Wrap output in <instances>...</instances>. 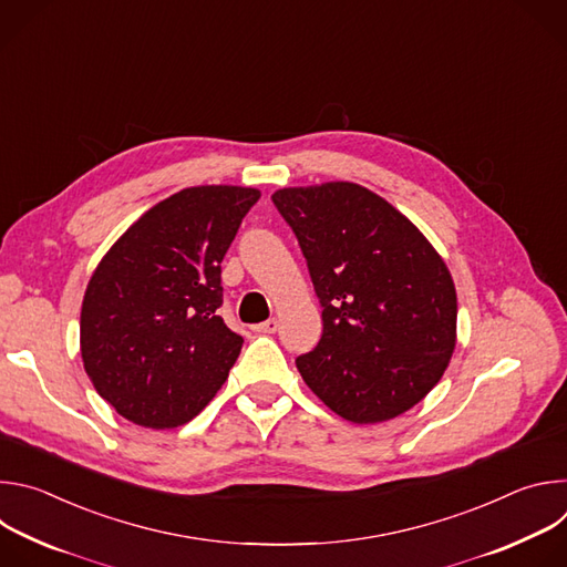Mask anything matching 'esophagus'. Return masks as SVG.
I'll return each instance as SVG.
<instances>
[{
    "instance_id": "1",
    "label": "esophagus",
    "mask_w": 567,
    "mask_h": 567,
    "mask_svg": "<svg viewBox=\"0 0 567 567\" xmlns=\"http://www.w3.org/2000/svg\"><path fill=\"white\" fill-rule=\"evenodd\" d=\"M278 320L276 318H269V320H265V322H260V326H256L254 328V332H258V334H276L278 332Z\"/></svg>"
}]
</instances>
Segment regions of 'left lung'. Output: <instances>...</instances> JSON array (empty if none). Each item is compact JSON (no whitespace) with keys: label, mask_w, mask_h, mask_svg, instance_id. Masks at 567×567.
Instances as JSON below:
<instances>
[{"label":"left lung","mask_w":567,"mask_h":567,"mask_svg":"<svg viewBox=\"0 0 567 567\" xmlns=\"http://www.w3.org/2000/svg\"><path fill=\"white\" fill-rule=\"evenodd\" d=\"M271 199L322 305V337L296 359L302 381L354 424L411 411L442 379L457 341L446 262L406 215L359 184L280 188Z\"/></svg>","instance_id":"1"}]
</instances>
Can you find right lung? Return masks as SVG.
Returning a JSON list of instances; mask_svg holds the SVG:
<instances>
[{"label":"right lung","mask_w":567,"mask_h":567,"mask_svg":"<svg viewBox=\"0 0 567 567\" xmlns=\"http://www.w3.org/2000/svg\"><path fill=\"white\" fill-rule=\"evenodd\" d=\"M258 199V188H184L145 210L94 269L80 354L121 417L177 429L224 385L245 339L217 313L219 265Z\"/></svg>","instance_id":"add662e5"}]
</instances>
